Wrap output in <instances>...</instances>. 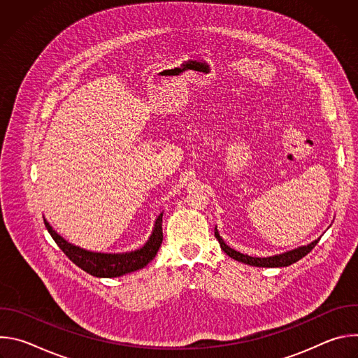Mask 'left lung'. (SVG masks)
<instances>
[{"label":"left lung","mask_w":358,"mask_h":358,"mask_svg":"<svg viewBox=\"0 0 358 358\" xmlns=\"http://www.w3.org/2000/svg\"><path fill=\"white\" fill-rule=\"evenodd\" d=\"M215 238L218 239L221 249L228 255V257H231L232 259H235L238 262H242V264H246V265H250V266H258V268H283V266H289L292 264H296L303 257H306V255H308L317 245V242L320 241V238H317L313 242H310L309 245L299 246L293 250H289V252H285V253H280V255H273V257L255 258V257H249V255L241 253V252L232 249L231 246H228L224 242V239L221 238L217 227H215Z\"/></svg>","instance_id":"left-lung-1"}]
</instances>
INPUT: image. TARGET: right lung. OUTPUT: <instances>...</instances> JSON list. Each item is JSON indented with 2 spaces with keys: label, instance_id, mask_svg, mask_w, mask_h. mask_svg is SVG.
<instances>
[{
  "label": "right lung",
  "instance_id": "obj_1",
  "mask_svg": "<svg viewBox=\"0 0 358 358\" xmlns=\"http://www.w3.org/2000/svg\"><path fill=\"white\" fill-rule=\"evenodd\" d=\"M43 222L50 236L54 238L66 257L80 269L96 278H119L143 269L156 258L163 242V213L155 221V228H152L151 235L143 246L120 253H105L83 249L62 238L45 218Z\"/></svg>",
  "mask_w": 358,
  "mask_h": 358
}]
</instances>
